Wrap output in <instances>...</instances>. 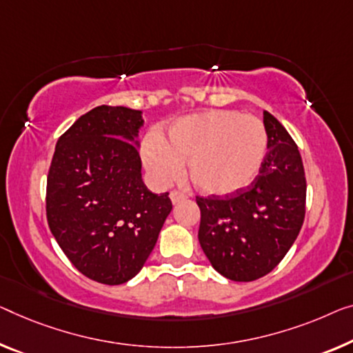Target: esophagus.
I'll list each match as a JSON object with an SVG mask.
<instances>
[{"mask_svg":"<svg viewBox=\"0 0 353 353\" xmlns=\"http://www.w3.org/2000/svg\"><path fill=\"white\" fill-rule=\"evenodd\" d=\"M170 196H171V201L176 204V203H181V201H183V199L187 198V194H185V193H182V192H179V190H172Z\"/></svg>","mask_w":353,"mask_h":353,"instance_id":"obj_1","label":"esophagus"}]
</instances>
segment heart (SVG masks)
Listing matches in <instances>:
<instances>
[{"instance_id": "heart-1", "label": "heart", "mask_w": 353, "mask_h": 353, "mask_svg": "<svg viewBox=\"0 0 353 353\" xmlns=\"http://www.w3.org/2000/svg\"><path fill=\"white\" fill-rule=\"evenodd\" d=\"M266 145V128L260 119L215 109L179 119L168 130V139L147 134L141 152L159 183L176 181L182 174V163H187L196 190L225 196L250 185L265 161Z\"/></svg>"}]
</instances>
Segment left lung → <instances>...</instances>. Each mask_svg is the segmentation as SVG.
Listing matches in <instances>:
<instances>
[{
  "instance_id": "8db88e82",
  "label": "left lung",
  "mask_w": 353,
  "mask_h": 353,
  "mask_svg": "<svg viewBox=\"0 0 353 353\" xmlns=\"http://www.w3.org/2000/svg\"><path fill=\"white\" fill-rule=\"evenodd\" d=\"M263 123L268 152L254 182L225 198L196 196L201 249L215 271L236 282L256 281L274 270L306 214V176L298 145L268 110Z\"/></svg>"
}]
</instances>
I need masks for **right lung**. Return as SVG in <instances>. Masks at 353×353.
I'll list each match as a JSON object with an SVG mask.
<instances>
[{"mask_svg":"<svg viewBox=\"0 0 353 353\" xmlns=\"http://www.w3.org/2000/svg\"><path fill=\"white\" fill-rule=\"evenodd\" d=\"M141 110L98 106L60 136L47 174V223L83 276L106 285L133 279L172 209L144 185L136 136Z\"/></svg>","mask_w":353,"mask_h":353,"instance_id":"obj_1","label":"right lung"}]
</instances>
